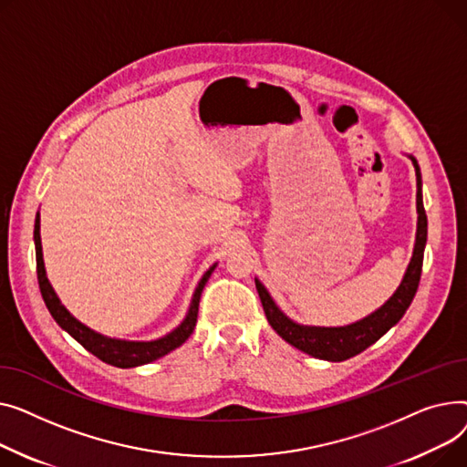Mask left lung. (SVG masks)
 <instances>
[{
    "label": "left lung",
    "instance_id": "8db88e82",
    "mask_svg": "<svg viewBox=\"0 0 467 467\" xmlns=\"http://www.w3.org/2000/svg\"><path fill=\"white\" fill-rule=\"evenodd\" d=\"M407 158L413 161L415 173H417L419 221H417L415 249L400 286L379 309H375L371 315L364 317L362 320H356L347 326L297 324L279 309V306L273 301L267 288L258 279H254L267 322L286 343L299 348L301 352L327 362H343L347 358H352V356L366 350L369 345H373L377 339L385 336L392 326H396L400 318L405 315V311L409 309L410 301H413L419 288L420 273H422L424 246L428 239V218L422 203V175H420L419 161L410 154H407Z\"/></svg>",
    "mask_w": 467,
    "mask_h": 467
}]
</instances>
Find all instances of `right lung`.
Here are the masks:
<instances>
[{
	"mask_svg": "<svg viewBox=\"0 0 467 467\" xmlns=\"http://www.w3.org/2000/svg\"><path fill=\"white\" fill-rule=\"evenodd\" d=\"M34 243H36V258H37V281H39V290L45 299V306L50 311L52 318L58 322L62 330H66L75 341H78L82 347H85L88 352L98 356L99 360L105 364H111L115 368H137V366H145L150 364L161 356H166L168 352L175 350L181 347L190 336L194 332L196 322H198V307H200V297L203 292L205 283L209 281L211 273L214 271L216 264H213L200 279L194 296H192L190 307L182 322L171 330L170 334L161 336L152 341H128V339H117V337H107L103 334L94 332L92 327L87 324H82L77 320L60 301V297L54 292L52 285L48 283L47 277V269L43 262V246H41V218L39 213L36 216V228H34Z\"/></svg>",
	"mask_w": 467,
	"mask_h": 467,
	"instance_id": "obj_1",
	"label": "right lung"
}]
</instances>
